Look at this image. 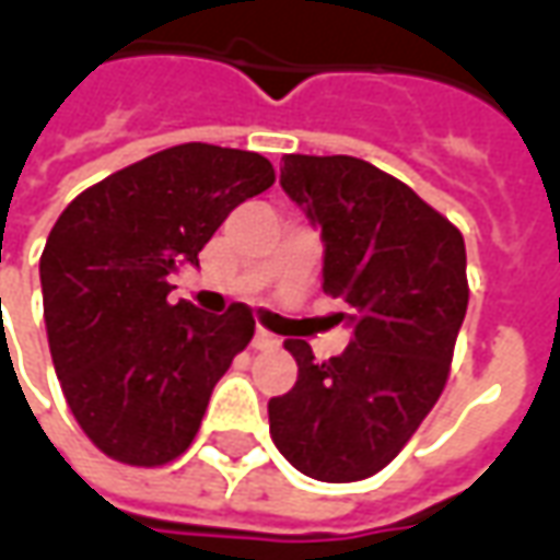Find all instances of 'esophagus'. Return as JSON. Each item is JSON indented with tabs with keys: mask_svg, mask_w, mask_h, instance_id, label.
<instances>
[{
	"mask_svg": "<svg viewBox=\"0 0 560 560\" xmlns=\"http://www.w3.org/2000/svg\"><path fill=\"white\" fill-rule=\"evenodd\" d=\"M252 348H255V351H272V348H279V339L269 336L267 329H257L255 339H252Z\"/></svg>",
	"mask_w": 560,
	"mask_h": 560,
	"instance_id": "34e87169",
	"label": "esophagus"
}]
</instances>
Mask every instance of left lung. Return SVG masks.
Instances as JSON below:
<instances>
[{
  "instance_id": "8db88e82",
  "label": "left lung",
  "mask_w": 560,
  "mask_h": 560,
  "mask_svg": "<svg viewBox=\"0 0 560 560\" xmlns=\"http://www.w3.org/2000/svg\"><path fill=\"white\" fill-rule=\"evenodd\" d=\"M281 188L324 240V291L351 345L315 360L288 339L300 375L269 399V434L305 477L353 482L387 468L450 375L468 312L465 240L396 176L353 155H284Z\"/></svg>"
}]
</instances>
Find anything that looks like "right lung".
<instances>
[{
  "label": "right lung",
  "mask_w": 560,
  "mask_h": 560,
  "mask_svg": "<svg viewBox=\"0 0 560 560\" xmlns=\"http://www.w3.org/2000/svg\"><path fill=\"white\" fill-rule=\"evenodd\" d=\"M272 179L257 152L183 143L110 173L56 219L42 255L47 341L74 420L116 462L183 456L212 387L255 336L243 303L209 315L167 293Z\"/></svg>",
  "instance_id": "right-lung-1"
}]
</instances>
